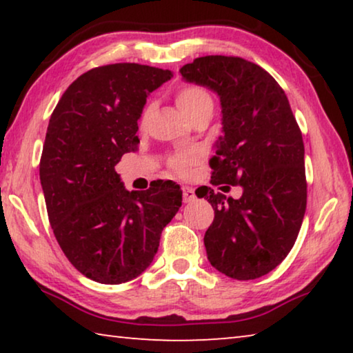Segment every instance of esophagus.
<instances>
[{"mask_svg": "<svg viewBox=\"0 0 353 353\" xmlns=\"http://www.w3.org/2000/svg\"><path fill=\"white\" fill-rule=\"evenodd\" d=\"M182 190H183V202L194 201L196 194H194V190L193 188H191V187H183Z\"/></svg>", "mask_w": 353, "mask_h": 353, "instance_id": "1", "label": "esophagus"}]
</instances>
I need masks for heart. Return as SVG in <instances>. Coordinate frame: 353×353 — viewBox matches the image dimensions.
I'll list each match as a JSON object with an SVG mask.
<instances>
[{
    "mask_svg": "<svg viewBox=\"0 0 353 353\" xmlns=\"http://www.w3.org/2000/svg\"><path fill=\"white\" fill-rule=\"evenodd\" d=\"M176 101L179 107H181L182 112L187 115L190 119L194 118L198 113L205 109H213V99L210 97L204 87L201 85H185L181 90L176 93ZM154 109V104L149 101V103L145 104L140 115V126L145 128L149 117H151ZM199 154L196 151H182L177 152L171 157L170 160V166L171 170L177 172V174L185 176L188 174V171L193 163H196Z\"/></svg>",
    "mask_w": 353,
    "mask_h": 353,
    "instance_id": "heart-1",
    "label": "heart"
}]
</instances>
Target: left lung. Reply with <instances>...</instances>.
<instances>
[{
  "label": "left lung",
  "mask_w": 353,
  "mask_h": 353,
  "mask_svg": "<svg viewBox=\"0 0 353 353\" xmlns=\"http://www.w3.org/2000/svg\"><path fill=\"white\" fill-rule=\"evenodd\" d=\"M181 74L221 101L223 135L210 160L212 185L243 188L240 199L199 190L214 210L204 236L208 261L227 277L259 279L290 254L305 214L302 132L283 88L256 63L205 56L183 65Z\"/></svg>",
  "instance_id": "1"
}]
</instances>
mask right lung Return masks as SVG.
<instances>
[{
    "mask_svg": "<svg viewBox=\"0 0 353 353\" xmlns=\"http://www.w3.org/2000/svg\"><path fill=\"white\" fill-rule=\"evenodd\" d=\"M171 77L140 63L93 68L65 90L50 118L40 159L48 218L71 265L94 282L139 277L182 205L171 181L128 191L115 171L123 154L139 148L148 94Z\"/></svg>",
    "mask_w": 353,
    "mask_h": 353,
    "instance_id": "add662e5",
    "label": "right lung"
}]
</instances>
